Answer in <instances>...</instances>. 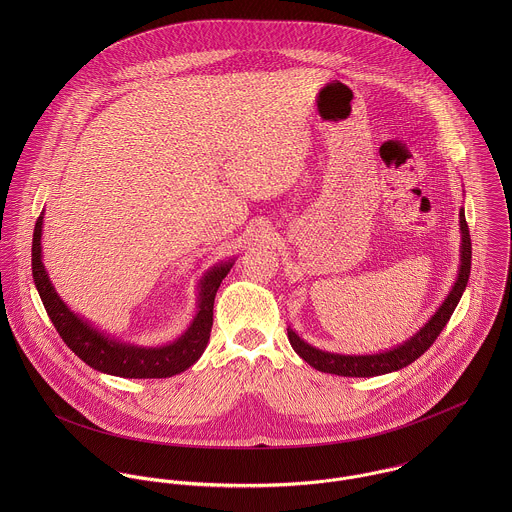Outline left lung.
Masks as SVG:
<instances>
[{
    "label": "left lung",
    "instance_id": "1",
    "mask_svg": "<svg viewBox=\"0 0 512 512\" xmlns=\"http://www.w3.org/2000/svg\"><path fill=\"white\" fill-rule=\"evenodd\" d=\"M459 230H461V248H459L457 280L451 286V292L447 293V297L439 305L438 311L410 339H406L404 343H400L392 349L372 353V355H341V353L321 351V349L305 343L292 327H288V339H290L293 351L307 365H311L321 372L339 374V376H355V378L388 374V372L412 365L434 345V341L438 339L439 333L447 325L451 313L455 311L461 295L467 288V280H469V272H471V236H469V226H467L463 209L459 211Z\"/></svg>",
    "mask_w": 512,
    "mask_h": 512
}]
</instances>
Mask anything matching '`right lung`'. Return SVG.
Returning <instances> with one entry per match:
<instances>
[{
    "label": "right lung",
    "instance_id": "obj_1",
    "mask_svg": "<svg viewBox=\"0 0 512 512\" xmlns=\"http://www.w3.org/2000/svg\"><path fill=\"white\" fill-rule=\"evenodd\" d=\"M43 236V213L35 222L33 230V248H31V268L33 282L41 295V301L51 317L55 329L67 343L74 355L86 365L98 372L122 376V378H167L175 376L189 366L195 365L205 353L211 327H213V305L220 282L226 278L234 260L219 262L199 282L197 295V313L191 325L175 341L161 347H144L124 343L102 331H98L90 321L76 315L73 309L63 301L55 286L49 280V274L43 264L41 250Z\"/></svg>",
    "mask_w": 512,
    "mask_h": 512
}]
</instances>
